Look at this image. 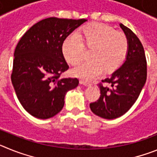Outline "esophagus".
Here are the masks:
<instances>
[{
	"mask_svg": "<svg viewBox=\"0 0 157 157\" xmlns=\"http://www.w3.org/2000/svg\"><path fill=\"white\" fill-rule=\"evenodd\" d=\"M79 82H80V83H81V84H82V85H84V86H90L91 85L90 82L85 81V80H80Z\"/></svg>",
	"mask_w": 157,
	"mask_h": 157,
	"instance_id": "1",
	"label": "esophagus"
}]
</instances>
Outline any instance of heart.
I'll use <instances>...</instances> for the list:
<instances>
[{
    "label": "heart",
    "instance_id": "b5f03b06",
    "mask_svg": "<svg viewBox=\"0 0 157 157\" xmlns=\"http://www.w3.org/2000/svg\"><path fill=\"white\" fill-rule=\"evenodd\" d=\"M85 48L92 49V59L78 64L72 73L76 77L93 79L105 70L114 71L124 63L128 54L129 41L124 33L116 31L112 26L93 23L83 27L78 35L67 36L62 44V53L67 63L75 65L83 58Z\"/></svg>",
    "mask_w": 157,
    "mask_h": 157
}]
</instances>
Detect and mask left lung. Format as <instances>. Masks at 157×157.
Segmentation results:
<instances>
[{"label":"left lung","mask_w":157,"mask_h":157,"mask_svg":"<svg viewBox=\"0 0 157 157\" xmlns=\"http://www.w3.org/2000/svg\"><path fill=\"white\" fill-rule=\"evenodd\" d=\"M120 27L128 38L129 51L126 61L98 84L99 99L90 103V108L94 114L107 120H112L124 115L138 99L147 77V63L143 45L130 28L123 24ZM103 83L109 86H103Z\"/></svg>","instance_id":"left-lung-1"}]
</instances>
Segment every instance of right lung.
<instances>
[{
    "label": "right lung",
    "mask_w": 157,
    "mask_h": 157,
    "mask_svg": "<svg viewBox=\"0 0 157 157\" xmlns=\"http://www.w3.org/2000/svg\"><path fill=\"white\" fill-rule=\"evenodd\" d=\"M86 19L50 17L32 26L14 52L12 82L22 106L31 116L48 119L64 105L66 93L78 85L75 78H59L69 68L62 44Z\"/></svg>",
    "instance_id": "obj_1"
}]
</instances>
